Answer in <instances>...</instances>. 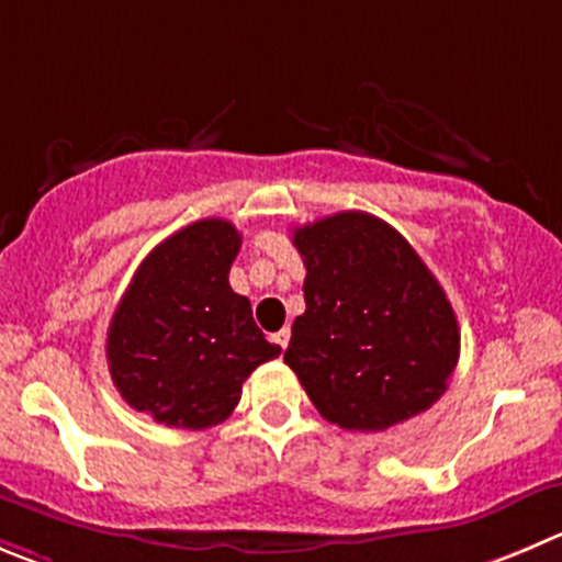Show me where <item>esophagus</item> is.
I'll return each mask as SVG.
<instances>
[{
    "label": "esophagus",
    "mask_w": 562,
    "mask_h": 562,
    "mask_svg": "<svg viewBox=\"0 0 562 562\" xmlns=\"http://www.w3.org/2000/svg\"><path fill=\"white\" fill-rule=\"evenodd\" d=\"M272 341H276L281 350H286V345H290V328H281L278 334H272Z\"/></svg>",
    "instance_id": "1"
}]
</instances>
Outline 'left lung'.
<instances>
[{
	"mask_svg": "<svg viewBox=\"0 0 562 562\" xmlns=\"http://www.w3.org/2000/svg\"><path fill=\"white\" fill-rule=\"evenodd\" d=\"M306 312L284 361L314 408L345 430H386L447 392L458 319L408 239L381 217L339 212L292 232Z\"/></svg>",
	"mask_w": 562,
	"mask_h": 562,
	"instance_id": "8db88e82",
	"label": "left lung"
}]
</instances>
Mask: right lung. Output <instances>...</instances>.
Masks as SVG:
<instances>
[{"label":"right lung","mask_w":562,"mask_h":562,"mask_svg":"<svg viewBox=\"0 0 562 562\" xmlns=\"http://www.w3.org/2000/svg\"><path fill=\"white\" fill-rule=\"evenodd\" d=\"M243 237L206 217L159 243L137 267L106 330V364L135 411L181 430L232 416L243 383L278 358L245 295L228 286Z\"/></svg>","instance_id":"right-lung-1"}]
</instances>
